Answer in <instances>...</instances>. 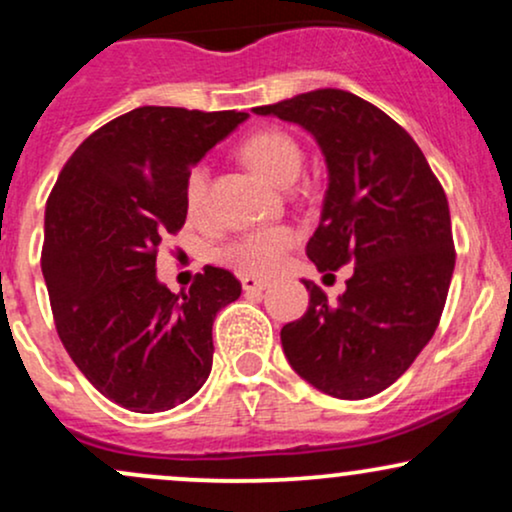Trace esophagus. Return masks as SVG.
Wrapping results in <instances>:
<instances>
[{"mask_svg": "<svg viewBox=\"0 0 512 512\" xmlns=\"http://www.w3.org/2000/svg\"><path fill=\"white\" fill-rule=\"evenodd\" d=\"M240 284H243L245 293H262L269 286L264 279H257V276H250V274H245L243 279H240Z\"/></svg>", "mask_w": 512, "mask_h": 512, "instance_id": "1", "label": "esophagus"}]
</instances>
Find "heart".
Here are the masks:
<instances>
[{
	"label": "heart",
	"mask_w": 512,
	"mask_h": 512,
	"mask_svg": "<svg viewBox=\"0 0 512 512\" xmlns=\"http://www.w3.org/2000/svg\"><path fill=\"white\" fill-rule=\"evenodd\" d=\"M240 154L250 163L262 178L274 185L286 187L296 180L301 170L303 154L301 146L293 142L281 129H262V132L250 134L240 144ZM209 195V170L204 163L190 168L185 180V204L192 216H202L207 209ZM296 243V233L286 226L257 228V231L245 233L223 248V260L245 274H272L279 269L281 260Z\"/></svg>",
	"instance_id": "obj_1"
}]
</instances>
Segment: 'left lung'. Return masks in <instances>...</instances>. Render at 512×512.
Returning a JSON list of instances; mask_svg holds the SVG:
<instances>
[{
	"instance_id": "obj_1",
	"label": "left lung",
	"mask_w": 512,
	"mask_h": 512,
	"mask_svg": "<svg viewBox=\"0 0 512 512\" xmlns=\"http://www.w3.org/2000/svg\"><path fill=\"white\" fill-rule=\"evenodd\" d=\"M252 113L313 134L327 192L305 252L320 272L354 264L337 303L303 279L310 305L281 330L284 354L325 395H378L414 363L443 315L455 269L448 197L407 129L354 93L317 88Z\"/></svg>"
}]
</instances>
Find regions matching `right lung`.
<instances>
[{"instance_id": "1", "label": "right lung", "mask_w": 512, "mask_h": 512, "mask_svg": "<svg viewBox=\"0 0 512 512\" xmlns=\"http://www.w3.org/2000/svg\"><path fill=\"white\" fill-rule=\"evenodd\" d=\"M248 113L144 105L84 139L45 207L43 276L64 349L88 383L139 414L173 409L207 383L211 325L240 296L228 269L190 291L156 276L168 233L185 226V180Z\"/></svg>"}]
</instances>
